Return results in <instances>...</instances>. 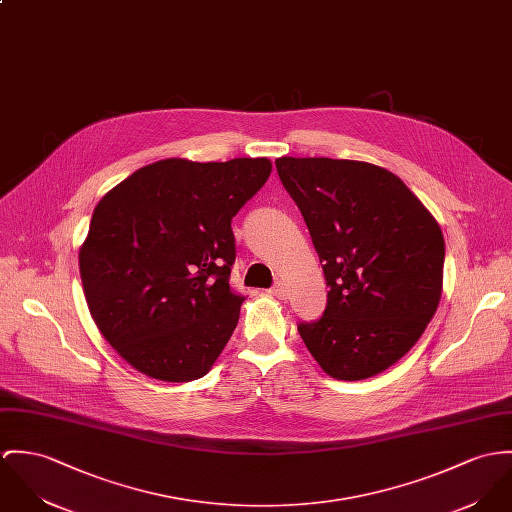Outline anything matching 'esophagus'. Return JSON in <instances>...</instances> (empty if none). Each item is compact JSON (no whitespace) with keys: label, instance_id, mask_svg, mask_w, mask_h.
<instances>
[{"label":"esophagus","instance_id":"esophagus-1","mask_svg":"<svg viewBox=\"0 0 512 512\" xmlns=\"http://www.w3.org/2000/svg\"><path fill=\"white\" fill-rule=\"evenodd\" d=\"M268 293H272V295H276V297H279V299H283L285 295H287V285L283 283V281H278Z\"/></svg>","mask_w":512,"mask_h":512}]
</instances>
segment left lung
Segmentation results:
<instances>
[{"label": "left lung", "instance_id": "left-lung-1", "mask_svg": "<svg viewBox=\"0 0 512 512\" xmlns=\"http://www.w3.org/2000/svg\"><path fill=\"white\" fill-rule=\"evenodd\" d=\"M323 264L326 309L297 330L328 375L358 381L401 360L436 313L444 236L395 174L358 160H276Z\"/></svg>", "mask_w": 512, "mask_h": 512}]
</instances>
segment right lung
Listing matches in <instances>:
<instances>
[{
    "instance_id": "1",
    "label": "right lung",
    "mask_w": 512,
    "mask_h": 512,
    "mask_svg": "<svg viewBox=\"0 0 512 512\" xmlns=\"http://www.w3.org/2000/svg\"><path fill=\"white\" fill-rule=\"evenodd\" d=\"M268 158H168L93 209L80 276L93 321L133 368L184 383L211 370L238 323L234 215L270 178Z\"/></svg>"
}]
</instances>
